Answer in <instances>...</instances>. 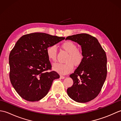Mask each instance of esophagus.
I'll return each instance as SVG.
<instances>
[{"label":"esophagus","mask_w":121,"mask_h":121,"mask_svg":"<svg viewBox=\"0 0 121 121\" xmlns=\"http://www.w3.org/2000/svg\"><path fill=\"white\" fill-rule=\"evenodd\" d=\"M65 78V76H62V75H60V78H61V79H64Z\"/></svg>","instance_id":"34e87169"}]
</instances>
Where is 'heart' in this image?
<instances>
[{"instance_id":"b5f03b06","label":"heart","mask_w":121,"mask_h":121,"mask_svg":"<svg viewBox=\"0 0 121 121\" xmlns=\"http://www.w3.org/2000/svg\"><path fill=\"white\" fill-rule=\"evenodd\" d=\"M64 50L68 52L64 63H57L53 65V69L60 74H68L73 70L74 65L79 66L82 63L84 59V53L80 49L77 48L75 43L72 41H66L62 45ZM46 55L48 59L52 62L56 60V47L55 45L48 46L46 49Z\"/></svg>"}]
</instances>
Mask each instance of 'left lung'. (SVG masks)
Segmentation results:
<instances>
[{
    "instance_id": "left-lung-1",
    "label": "left lung",
    "mask_w": 121,
    "mask_h": 121,
    "mask_svg": "<svg viewBox=\"0 0 121 121\" xmlns=\"http://www.w3.org/2000/svg\"><path fill=\"white\" fill-rule=\"evenodd\" d=\"M65 39L78 43L84 53L83 62L70 75L73 84L67 93L74 101L85 103L95 99L104 85L107 74L106 54L97 38L89 34L69 36Z\"/></svg>"
}]
</instances>
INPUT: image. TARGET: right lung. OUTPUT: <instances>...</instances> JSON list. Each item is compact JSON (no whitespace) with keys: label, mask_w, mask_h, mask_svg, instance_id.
I'll return each instance as SVG.
<instances>
[{"label":"right lung","mask_w":121,"mask_h":121,"mask_svg":"<svg viewBox=\"0 0 121 121\" xmlns=\"http://www.w3.org/2000/svg\"><path fill=\"white\" fill-rule=\"evenodd\" d=\"M65 39L33 33L22 36L17 41L9 55V77L12 85L23 99L39 101L48 94L54 79L60 78L56 72L51 71L46 49Z\"/></svg>","instance_id":"right-lung-1"}]
</instances>
